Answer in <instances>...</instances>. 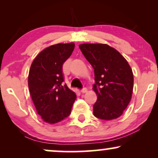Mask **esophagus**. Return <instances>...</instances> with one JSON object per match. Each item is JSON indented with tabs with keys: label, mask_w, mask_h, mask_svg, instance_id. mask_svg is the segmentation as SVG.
I'll return each mask as SVG.
<instances>
[{
	"label": "esophagus",
	"mask_w": 158,
	"mask_h": 158,
	"mask_svg": "<svg viewBox=\"0 0 158 158\" xmlns=\"http://www.w3.org/2000/svg\"><path fill=\"white\" fill-rule=\"evenodd\" d=\"M87 91H88V89H87L86 88H83L81 90V93H82V94H85V93H86Z\"/></svg>",
	"instance_id": "obj_1"
}]
</instances>
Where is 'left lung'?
Listing matches in <instances>:
<instances>
[{"instance_id": "8db88e82", "label": "left lung", "mask_w": 158, "mask_h": 158, "mask_svg": "<svg viewBox=\"0 0 158 158\" xmlns=\"http://www.w3.org/2000/svg\"><path fill=\"white\" fill-rule=\"evenodd\" d=\"M79 47L94 69L93 89L97 100L94 105V115L105 120L120 117L133 91V73L128 61L108 44H82Z\"/></svg>"}]
</instances>
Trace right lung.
I'll return each mask as SVG.
<instances>
[{
    "label": "right lung",
    "instance_id": "add662e5",
    "mask_svg": "<svg viewBox=\"0 0 158 158\" xmlns=\"http://www.w3.org/2000/svg\"><path fill=\"white\" fill-rule=\"evenodd\" d=\"M75 44H57L42 50L30 67L28 86L38 114L44 122L54 124L68 117L77 95L64 85L62 65Z\"/></svg>",
    "mask_w": 158,
    "mask_h": 158
}]
</instances>
